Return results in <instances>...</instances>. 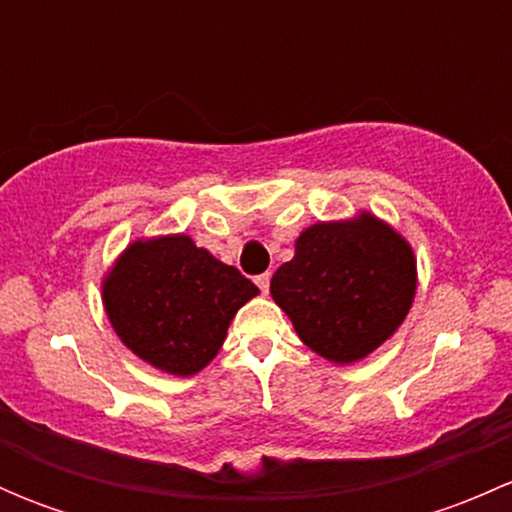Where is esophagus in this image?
I'll return each mask as SVG.
<instances>
[{"instance_id": "34e87169", "label": "esophagus", "mask_w": 512, "mask_h": 512, "mask_svg": "<svg viewBox=\"0 0 512 512\" xmlns=\"http://www.w3.org/2000/svg\"><path fill=\"white\" fill-rule=\"evenodd\" d=\"M257 287H260L262 289V294H267V292H270V275H267V272H265V275H260V277H257Z\"/></svg>"}]
</instances>
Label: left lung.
<instances>
[{
    "label": "left lung",
    "instance_id": "8db88e82",
    "mask_svg": "<svg viewBox=\"0 0 512 512\" xmlns=\"http://www.w3.org/2000/svg\"><path fill=\"white\" fill-rule=\"evenodd\" d=\"M414 247L376 215L314 223L270 294L297 337L339 366L366 359L404 324L416 294Z\"/></svg>",
    "mask_w": 512,
    "mask_h": 512
}]
</instances>
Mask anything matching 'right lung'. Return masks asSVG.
I'll return each mask as SVG.
<instances>
[{
	"mask_svg": "<svg viewBox=\"0 0 512 512\" xmlns=\"http://www.w3.org/2000/svg\"><path fill=\"white\" fill-rule=\"evenodd\" d=\"M101 289L118 339L173 376L203 371L223 347L237 309L260 294L183 232L131 242L103 275Z\"/></svg>",
	"mask_w": 512,
	"mask_h": 512,
	"instance_id": "add662e5",
	"label": "right lung"
}]
</instances>
